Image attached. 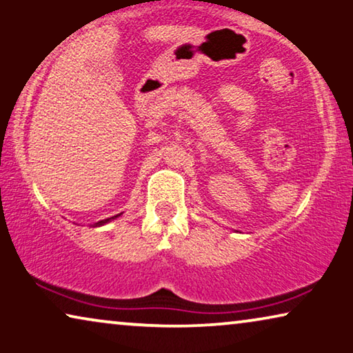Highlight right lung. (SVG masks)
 I'll use <instances>...</instances> for the list:
<instances>
[{"label": "right lung", "instance_id": "obj_1", "mask_svg": "<svg viewBox=\"0 0 353 353\" xmlns=\"http://www.w3.org/2000/svg\"><path fill=\"white\" fill-rule=\"evenodd\" d=\"M120 214H117V215H114V217H109V219H104V220H101V222H98L97 225H94V227H99V225H104V223H108V222H110V220H114V219H117Z\"/></svg>", "mask_w": 353, "mask_h": 353}]
</instances>
